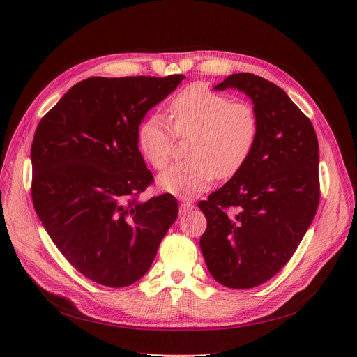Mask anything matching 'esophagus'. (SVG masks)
Here are the masks:
<instances>
[{
  "label": "esophagus",
  "mask_w": 357,
  "mask_h": 357,
  "mask_svg": "<svg viewBox=\"0 0 357 357\" xmlns=\"http://www.w3.org/2000/svg\"><path fill=\"white\" fill-rule=\"evenodd\" d=\"M192 208H193V204L190 201H186V199L181 201V204H180V214H186Z\"/></svg>",
  "instance_id": "obj_1"
}]
</instances>
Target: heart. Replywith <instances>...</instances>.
I'll return each mask as SVG.
<instances>
[{"label": "heart", "instance_id": "b5f03b06", "mask_svg": "<svg viewBox=\"0 0 357 357\" xmlns=\"http://www.w3.org/2000/svg\"><path fill=\"white\" fill-rule=\"evenodd\" d=\"M168 122L150 117L138 128V146L156 169H164L174 155L178 138L190 137L189 160L172 165L158 178L168 193L189 199L207 190L219 178H231L250 159L257 137L259 117L250 104L231 102L226 95L193 84L168 104Z\"/></svg>", "mask_w": 357, "mask_h": 357}]
</instances>
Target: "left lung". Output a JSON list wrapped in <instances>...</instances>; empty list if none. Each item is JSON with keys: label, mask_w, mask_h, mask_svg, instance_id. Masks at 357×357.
I'll list each match as a JSON object with an SVG mask.
<instances>
[{"label": "left lung", "mask_w": 357, "mask_h": 357, "mask_svg": "<svg viewBox=\"0 0 357 357\" xmlns=\"http://www.w3.org/2000/svg\"><path fill=\"white\" fill-rule=\"evenodd\" d=\"M244 92L259 117V137L243 169L199 201L207 229L199 245L215 282L256 287L294 256L320 199L319 142L310 119L264 77L238 73L214 86Z\"/></svg>", "instance_id": "left-lung-1"}]
</instances>
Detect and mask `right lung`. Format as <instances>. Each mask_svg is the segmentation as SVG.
Instances as JSON below:
<instances>
[{
    "label": "right lung",
    "mask_w": 357,
    "mask_h": 357,
    "mask_svg": "<svg viewBox=\"0 0 357 357\" xmlns=\"http://www.w3.org/2000/svg\"><path fill=\"white\" fill-rule=\"evenodd\" d=\"M186 79L89 77L41 119L31 146L32 204L63 257L92 282L125 287L152 265L178 215L138 149L144 116Z\"/></svg>",
    "instance_id": "add662e5"
}]
</instances>
